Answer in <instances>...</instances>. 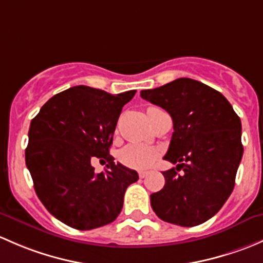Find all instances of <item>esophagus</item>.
<instances>
[{
	"instance_id": "obj_1",
	"label": "esophagus",
	"mask_w": 263,
	"mask_h": 263,
	"mask_svg": "<svg viewBox=\"0 0 263 263\" xmlns=\"http://www.w3.org/2000/svg\"><path fill=\"white\" fill-rule=\"evenodd\" d=\"M147 175H148V172H143V171L139 172V177H140V178H144Z\"/></svg>"
}]
</instances>
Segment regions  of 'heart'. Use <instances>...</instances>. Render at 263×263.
<instances>
[{
  "instance_id": "heart-1",
  "label": "heart",
  "mask_w": 263,
  "mask_h": 263,
  "mask_svg": "<svg viewBox=\"0 0 263 263\" xmlns=\"http://www.w3.org/2000/svg\"><path fill=\"white\" fill-rule=\"evenodd\" d=\"M156 109V107H149ZM148 109V110H149ZM161 151L142 143H130L119 153V159L124 166L134 170H147L158 159Z\"/></svg>"
}]
</instances>
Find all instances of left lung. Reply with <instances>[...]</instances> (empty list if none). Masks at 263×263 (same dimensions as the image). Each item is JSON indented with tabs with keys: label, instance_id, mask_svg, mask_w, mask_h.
Returning <instances> with one entry per match:
<instances>
[{
	"label": "left lung",
	"instance_id": "1",
	"mask_svg": "<svg viewBox=\"0 0 263 263\" xmlns=\"http://www.w3.org/2000/svg\"><path fill=\"white\" fill-rule=\"evenodd\" d=\"M140 96L166 110L173 121L163 158L177 166L162 172L166 183L151 195L152 209L176 226L205 223L234 189L243 156L239 116L220 92L191 78L143 90ZM180 169L184 172L178 175Z\"/></svg>",
	"mask_w": 263,
	"mask_h": 263
}]
</instances>
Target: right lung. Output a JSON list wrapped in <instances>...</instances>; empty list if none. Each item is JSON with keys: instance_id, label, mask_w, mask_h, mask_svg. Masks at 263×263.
I'll return each mask as SVG.
<instances>
[{"instance_id": "right-lung-1", "label": "right lung", "mask_w": 263, "mask_h": 263, "mask_svg": "<svg viewBox=\"0 0 263 263\" xmlns=\"http://www.w3.org/2000/svg\"><path fill=\"white\" fill-rule=\"evenodd\" d=\"M135 92L76 86L54 95L31 120L26 167L39 200L62 223L90 231L120 214L124 194L139 176L116 164L109 149L123 106ZM95 158L108 162L104 173L94 172Z\"/></svg>"}]
</instances>
